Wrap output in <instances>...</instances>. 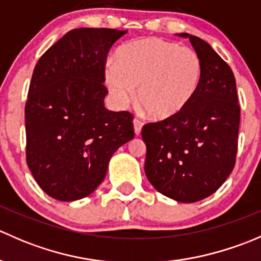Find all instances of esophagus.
Listing matches in <instances>:
<instances>
[{"label":"esophagus","mask_w":261,"mask_h":261,"mask_svg":"<svg viewBox=\"0 0 261 261\" xmlns=\"http://www.w3.org/2000/svg\"><path fill=\"white\" fill-rule=\"evenodd\" d=\"M141 128H143V122H141L140 120H138V118H135V120H134V130H135V134L138 136L140 135Z\"/></svg>","instance_id":"34e87169"}]
</instances>
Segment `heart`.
I'll return each mask as SVG.
<instances>
[{
	"mask_svg": "<svg viewBox=\"0 0 261 261\" xmlns=\"http://www.w3.org/2000/svg\"><path fill=\"white\" fill-rule=\"evenodd\" d=\"M202 78V63L194 50L159 38L131 41L116 53V64L105 68V82L118 106L133 101L151 120L179 115L193 99Z\"/></svg>",
	"mask_w": 261,
	"mask_h": 261,
	"instance_id": "1",
	"label": "heart"
}]
</instances>
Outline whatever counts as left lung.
Returning a JSON list of instances; mask_svg holds the SVG:
<instances>
[{"label":"left lung","mask_w":261,"mask_h":261,"mask_svg":"<svg viewBox=\"0 0 261 261\" xmlns=\"http://www.w3.org/2000/svg\"><path fill=\"white\" fill-rule=\"evenodd\" d=\"M202 63V78L191 103L168 120L141 130L145 174L158 192L183 203L211 196L235 167L240 105L227 63L208 43L189 34Z\"/></svg>","instance_id":"8db88e82"}]
</instances>
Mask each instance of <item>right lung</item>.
I'll return each mask as SVG.
<instances>
[{"label":"right lung","mask_w":261,"mask_h":261,"mask_svg":"<svg viewBox=\"0 0 261 261\" xmlns=\"http://www.w3.org/2000/svg\"><path fill=\"white\" fill-rule=\"evenodd\" d=\"M126 33L74 29L36 63L25 106L26 163L58 201L89 196L106 177L114 152L135 136L133 115L103 103L107 54Z\"/></svg>","instance_id":"right-lung-1"}]
</instances>
